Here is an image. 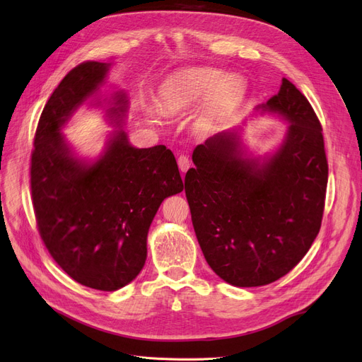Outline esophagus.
Returning <instances> with one entry per match:
<instances>
[{
  "label": "esophagus",
  "instance_id": "obj_1",
  "mask_svg": "<svg viewBox=\"0 0 362 362\" xmlns=\"http://www.w3.org/2000/svg\"><path fill=\"white\" fill-rule=\"evenodd\" d=\"M177 164H179V170H180L182 173H186V171L189 170V167H191V160H189L188 156L182 155V156L177 158Z\"/></svg>",
  "mask_w": 362,
  "mask_h": 362
}]
</instances>
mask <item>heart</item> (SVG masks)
I'll use <instances>...</instances> for the list:
<instances>
[{
	"mask_svg": "<svg viewBox=\"0 0 362 362\" xmlns=\"http://www.w3.org/2000/svg\"><path fill=\"white\" fill-rule=\"evenodd\" d=\"M243 83L237 76H226L211 69H191L174 76L163 86L160 97L171 110L195 104L209 97L203 107L202 122L218 124L228 107L242 95Z\"/></svg>",
	"mask_w": 362,
	"mask_h": 362,
	"instance_id": "obj_1",
	"label": "heart"
}]
</instances>
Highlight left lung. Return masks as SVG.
Returning <instances> with one entry per match:
<instances>
[{
  "mask_svg": "<svg viewBox=\"0 0 362 362\" xmlns=\"http://www.w3.org/2000/svg\"><path fill=\"white\" fill-rule=\"evenodd\" d=\"M258 109L288 124L270 156H250L234 128L198 144L185 176L204 258L240 288L269 285L303 259L320 230L328 182L322 127L303 93L282 78Z\"/></svg>",
  "mask_w": 362,
  "mask_h": 362,
  "instance_id": "8db88e82",
  "label": "left lung"
}]
</instances>
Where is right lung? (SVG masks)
Wrapping results in <instances>:
<instances>
[{
    "label": "right lung",
    "mask_w": 362,
    "mask_h": 362,
    "mask_svg": "<svg viewBox=\"0 0 362 362\" xmlns=\"http://www.w3.org/2000/svg\"><path fill=\"white\" fill-rule=\"evenodd\" d=\"M110 64L77 65L40 116L31 156V192L40 235L61 269L80 285L117 291L139 276L147 233L160 203L183 191L165 146L134 147L124 128L127 93L112 95L105 116L119 127L95 159L78 158L61 132L105 83ZM89 105H101L95 100Z\"/></svg>",
    "instance_id": "right-lung-1"
}]
</instances>
